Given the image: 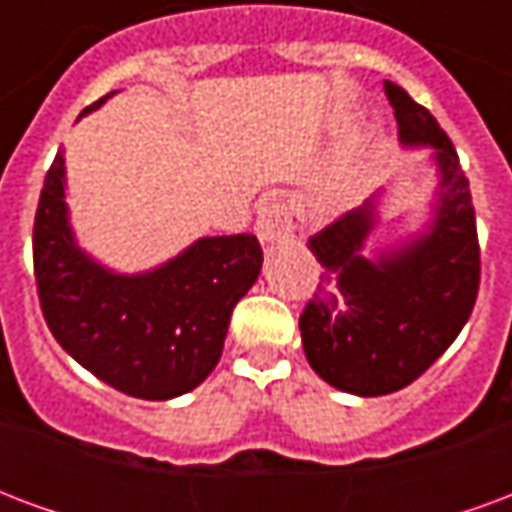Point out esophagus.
I'll return each mask as SVG.
<instances>
[{
  "label": "esophagus",
  "mask_w": 512,
  "mask_h": 512,
  "mask_svg": "<svg viewBox=\"0 0 512 512\" xmlns=\"http://www.w3.org/2000/svg\"><path fill=\"white\" fill-rule=\"evenodd\" d=\"M255 233L260 244H279L293 235V219L285 202L279 200H263L257 208V224Z\"/></svg>",
  "instance_id": "34e87169"
}]
</instances>
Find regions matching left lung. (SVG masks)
<instances>
[{
  "label": "left lung",
  "mask_w": 512,
  "mask_h": 512,
  "mask_svg": "<svg viewBox=\"0 0 512 512\" xmlns=\"http://www.w3.org/2000/svg\"><path fill=\"white\" fill-rule=\"evenodd\" d=\"M397 139L428 150L436 191L419 230L367 246L389 191L310 238L321 263L318 293L301 315L307 362L334 389L359 397L389 395L417 381L472 315L480 285V246L472 191L450 136L411 95L386 82Z\"/></svg>",
  "instance_id": "8db88e82"
}]
</instances>
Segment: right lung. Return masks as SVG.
<instances>
[{"label":"right lung","instance_id":"obj_1","mask_svg":"<svg viewBox=\"0 0 512 512\" xmlns=\"http://www.w3.org/2000/svg\"><path fill=\"white\" fill-rule=\"evenodd\" d=\"M65 197L60 150L32 235L40 310L54 340L123 395L172 400L200 386L222 359L233 307L260 277L263 249L255 235H202L156 268L126 274L79 246Z\"/></svg>","mask_w":512,"mask_h":512}]
</instances>
